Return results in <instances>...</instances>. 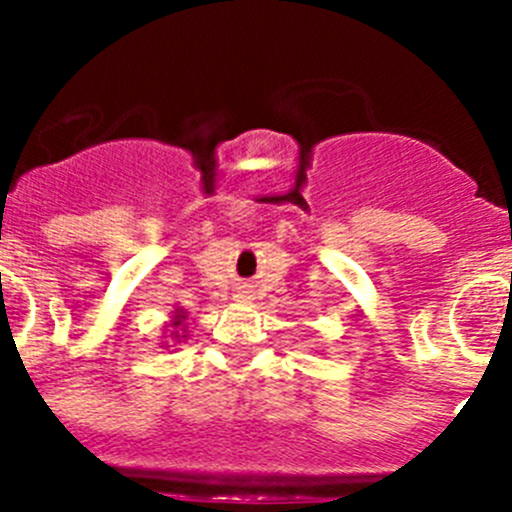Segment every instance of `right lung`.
<instances>
[{
  "label": "right lung",
  "mask_w": 512,
  "mask_h": 512,
  "mask_svg": "<svg viewBox=\"0 0 512 512\" xmlns=\"http://www.w3.org/2000/svg\"><path fill=\"white\" fill-rule=\"evenodd\" d=\"M184 320H187V312L176 310L174 320H171V328H174V333H171V336H174L176 341H182V338H187V336H184V333H187V330H184Z\"/></svg>",
  "instance_id": "right-lung-1"
}]
</instances>
